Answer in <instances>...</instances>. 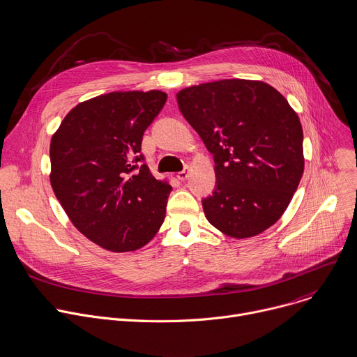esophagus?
<instances>
[{
	"mask_svg": "<svg viewBox=\"0 0 357 357\" xmlns=\"http://www.w3.org/2000/svg\"><path fill=\"white\" fill-rule=\"evenodd\" d=\"M188 176H190V167H188V166H185L181 172H178V173H177V177H178V180H181V181L187 180V178H188Z\"/></svg>",
	"mask_w": 357,
	"mask_h": 357,
	"instance_id": "34e87169",
	"label": "esophagus"
}]
</instances>
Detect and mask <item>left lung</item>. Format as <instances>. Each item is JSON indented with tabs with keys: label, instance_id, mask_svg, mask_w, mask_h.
Listing matches in <instances>:
<instances>
[{
	"label": "left lung",
	"instance_id": "left-lung-1",
	"mask_svg": "<svg viewBox=\"0 0 357 357\" xmlns=\"http://www.w3.org/2000/svg\"><path fill=\"white\" fill-rule=\"evenodd\" d=\"M178 108L215 162L205 217L232 238L270 228L289 206L304 172L301 122L275 89L222 80L181 90Z\"/></svg>",
	"mask_w": 357,
	"mask_h": 357
}]
</instances>
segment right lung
Here are the masks:
<instances>
[{
  "label": "right lung",
  "mask_w": 357,
  "mask_h": 357,
  "mask_svg": "<svg viewBox=\"0 0 357 357\" xmlns=\"http://www.w3.org/2000/svg\"><path fill=\"white\" fill-rule=\"evenodd\" d=\"M166 93H109L71 109L50 142V183L70 221L111 252L145 246L166 217L172 185L142 165V139Z\"/></svg>",
  "instance_id": "right-lung-1"
}]
</instances>
